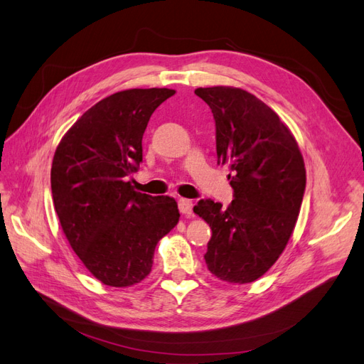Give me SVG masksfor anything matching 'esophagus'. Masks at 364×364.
I'll return each mask as SVG.
<instances>
[{"mask_svg":"<svg viewBox=\"0 0 364 364\" xmlns=\"http://www.w3.org/2000/svg\"><path fill=\"white\" fill-rule=\"evenodd\" d=\"M178 205H179V211L183 215H191L193 214V202L191 200H188V199H179Z\"/></svg>","mask_w":364,"mask_h":364,"instance_id":"esophagus-1","label":"esophagus"}]
</instances>
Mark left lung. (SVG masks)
Returning a JSON list of instances; mask_svg holds the SVG:
<instances>
[{
  "mask_svg": "<svg viewBox=\"0 0 364 364\" xmlns=\"http://www.w3.org/2000/svg\"><path fill=\"white\" fill-rule=\"evenodd\" d=\"M194 94L211 107L217 159L229 165L234 188L226 209L211 199L194 206L213 230L206 266L225 282H253L293 234L306 183L302 153L278 114L253 94L232 86L197 87Z\"/></svg>",
  "mask_w": 364,
  "mask_h": 364,
  "instance_id": "1",
  "label": "left lung"
}]
</instances>
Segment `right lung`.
<instances>
[{
  "instance_id": "obj_1",
  "label": "right lung",
  "mask_w": 364,
  "mask_h": 364,
  "mask_svg": "<svg viewBox=\"0 0 364 364\" xmlns=\"http://www.w3.org/2000/svg\"><path fill=\"white\" fill-rule=\"evenodd\" d=\"M174 90H126L94 105L63 135L51 165L53 203L75 255L98 281L130 287L151 272L159 240L179 222L178 203L134 190L142 135Z\"/></svg>"
}]
</instances>
